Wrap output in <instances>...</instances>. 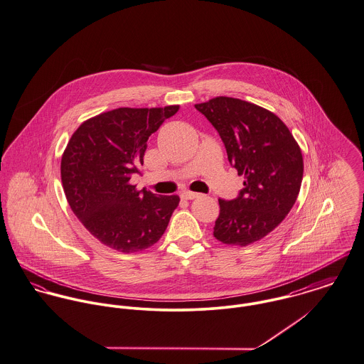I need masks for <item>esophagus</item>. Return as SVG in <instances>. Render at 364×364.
I'll return each mask as SVG.
<instances>
[{
    "label": "esophagus",
    "instance_id": "obj_1",
    "mask_svg": "<svg viewBox=\"0 0 364 364\" xmlns=\"http://www.w3.org/2000/svg\"><path fill=\"white\" fill-rule=\"evenodd\" d=\"M181 196H182V198H185V200H193V198H198L200 196V193H196V192H183Z\"/></svg>",
    "mask_w": 364,
    "mask_h": 364
}]
</instances>
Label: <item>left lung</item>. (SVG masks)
<instances>
[{
	"instance_id": "obj_1",
	"label": "left lung",
	"mask_w": 364,
	"mask_h": 364,
	"mask_svg": "<svg viewBox=\"0 0 364 364\" xmlns=\"http://www.w3.org/2000/svg\"><path fill=\"white\" fill-rule=\"evenodd\" d=\"M218 131L228 161L243 175L233 200L218 198L214 237L247 246L274 231L298 198L303 157L288 127L271 111L245 100L215 97L195 105Z\"/></svg>"
}]
</instances>
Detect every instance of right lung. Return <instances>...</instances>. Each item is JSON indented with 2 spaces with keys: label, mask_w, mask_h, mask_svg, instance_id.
Returning a JSON list of instances; mask_svg holds the SVG:
<instances>
[{
  "label": "right lung",
  "mask_w": 364,
  "mask_h": 364,
  "mask_svg": "<svg viewBox=\"0 0 364 364\" xmlns=\"http://www.w3.org/2000/svg\"><path fill=\"white\" fill-rule=\"evenodd\" d=\"M178 109H111L85 121L66 144V200L85 228L117 252H141L157 243L179 204L176 195L156 196L131 183L133 173H140L149 137Z\"/></svg>",
  "instance_id": "add662e5"
}]
</instances>
